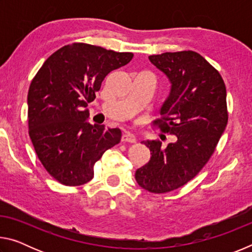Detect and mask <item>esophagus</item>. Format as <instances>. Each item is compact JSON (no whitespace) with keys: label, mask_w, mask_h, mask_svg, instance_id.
<instances>
[{"label":"esophagus","mask_w":252,"mask_h":252,"mask_svg":"<svg viewBox=\"0 0 252 252\" xmlns=\"http://www.w3.org/2000/svg\"><path fill=\"white\" fill-rule=\"evenodd\" d=\"M122 142H129V143H135L136 142V139H135V135L130 133V132H126L122 135Z\"/></svg>","instance_id":"esophagus-1"}]
</instances>
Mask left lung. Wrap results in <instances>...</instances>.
Wrapping results in <instances>:
<instances>
[{"label": "left lung", "instance_id": "1", "mask_svg": "<svg viewBox=\"0 0 252 252\" xmlns=\"http://www.w3.org/2000/svg\"><path fill=\"white\" fill-rule=\"evenodd\" d=\"M171 83L168 99L153 121L176 141H143L150 149L147 164L135 171L138 185L152 193L170 192L201 171L216 150L228 123L227 91L218 71L194 51L149 57Z\"/></svg>", "mask_w": 252, "mask_h": 252}]
</instances>
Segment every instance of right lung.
I'll list each match as a JSON object with an SVG mask.
<instances>
[{
  "mask_svg": "<svg viewBox=\"0 0 252 252\" xmlns=\"http://www.w3.org/2000/svg\"><path fill=\"white\" fill-rule=\"evenodd\" d=\"M132 58L130 52L72 43L55 51L33 78L28 93L29 134L41 163L62 185L90 181L95 162L120 142V129L90 125L85 108L105 76Z\"/></svg>",
  "mask_w": 252,
  "mask_h": 252,
  "instance_id": "right-lung-1",
  "label": "right lung"
}]
</instances>
